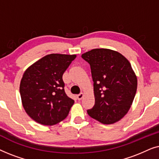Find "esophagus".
I'll list each match as a JSON object with an SVG mask.
<instances>
[{
    "label": "esophagus",
    "instance_id": "1",
    "mask_svg": "<svg viewBox=\"0 0 159 159\" xmlns=\"http://www.w3.org/2000/svg\"><path fill=\"white\" fill-rule=\"evenodd\" d=\"M84 97V94L83 93H80L79 95H77V99L79 100V101H80V100H82V98Z\"/></svg>",
    "mask_w": 159,
    "mask_h": 159
}]
</instances>
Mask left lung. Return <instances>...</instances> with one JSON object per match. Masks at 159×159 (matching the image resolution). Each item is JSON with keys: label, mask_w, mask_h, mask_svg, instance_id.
<instances>
[{"label": "left lung", "mask_w": 159, "mask_h": 159, "mask_svg": "<svg viewBox=\"0 0 159 159\" xmlns=\"http://www.w3.org/2000/svg\"><path fill=\"white\" fill-rule=\"evenodd\" d=\"M82 57L90 65L95 105L90 117L103 125L121 120L131 107L138 87L137 76L129 61L119 52L95 48Z\"/></svg>", "instance_id": "obj_1"}]
</instances>
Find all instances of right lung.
Wrapping results in <instances>:
<instances>
[{"label": "right lung", "mask_w": 159, "mask_h": 159, "mask_svg": "<svg viewBox=\"0 0 159 159\" xmlns=\"http://www.w3.org/2000/svg\"><path fill=\"white\" fill-rule=\"evenodd\" d=\"M77 55L51 53L26 69L20 82L21 103L30 118L54 125L69 114L74 100L64 92L62 76Z\"/></svg>", "instance_id": "add662e5"}]
</instances>
